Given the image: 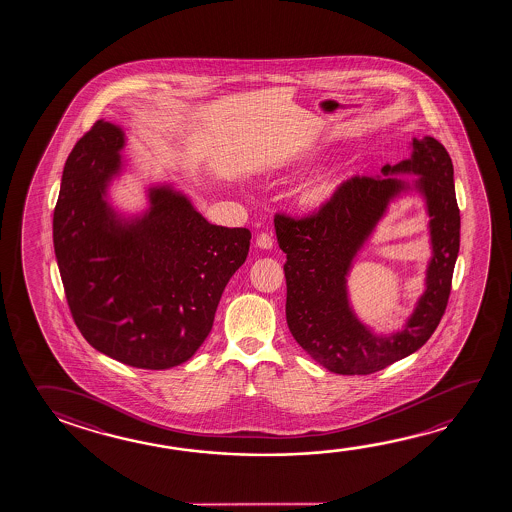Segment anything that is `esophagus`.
<instances>
[{"instance_id": "obj_1", "label": "esophagus", "mask_w": 512, "mask_h": 512, "mask_svg": "<svg viewBox=\"0 0 512 512\" xmlns=\"http://www.w3.org/2000/svg\"><path fill=\"white\" fill-rule=\"evenodd\" d=\"M255 244L259 246L260 250H271V248H273V237L266 234V232H262V234L257 235Z\"/></svg>"}]
</instances>
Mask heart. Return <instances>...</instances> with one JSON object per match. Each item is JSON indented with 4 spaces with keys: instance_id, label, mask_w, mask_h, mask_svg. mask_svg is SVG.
<instances>
[{
    "instance_id": "heart-1",
    "label": "heart",
    "mask_w": 512,
    "mask_h": 512,
    "mask_svg": "<svg viewBox=\"0 0 512 512\" xmlns=\"http://www.w3.org/2000/svg\"><path fill=\"white\" fill-rule=\"evenodd\" d=\"M346 180V173L343 168L332 169L325 175L318 176L310 184L305 185L300 193V203L303 209L319 210L323 209L327 203L332 202L336 196L339 187Z\"/></svg>"
}]
</instances>
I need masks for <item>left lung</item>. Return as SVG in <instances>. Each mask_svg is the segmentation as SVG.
Listing matches in <instances>:
<instances>
[{
  "mask_svg": "<svg viewBox=\"0 0 512 512\" xmlns=\"http://www.w3.org/2000/svg\"><path fill=\"white\" fill-rule=\"evenodd\" d=\"M420 176L409 186L391 174ZM409 188L423 193L431 221L433 259L428 289L400 333L377 337L352 314L345 277L388 202ZM285 260V318L296 343L337 375H369L419 350L443 318L461 244L453 164L434 137L412 139L411 159L384 166L382 176H352L332 202L303 218L275 216Z\"/></svg>",
  "mask_w": 512,
  "mask_h": 512,
  "instance_id": "8db88e82",
  "label": "left lung"
}]
</instances>
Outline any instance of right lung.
<instances>
[{
	"label": "right lung",
	"instance_id": "1",
	"mask_svg": "<svg viewBox=\"0 0 512 512\" xmlns=\"http://www.w3.org/2000/svg\"><path fill=\"white\" fill-rule=\"evenodd\" d=\"M125 132L109 121L69 153L53 212V246L85 341L126 366L168 369L209 336L221 294L250 250L248 228L212 225L187 196L150 187V209L118 218L105 200Z\"/></svg>",
	"mask_w": 512,
	"mask_h": 512
}]
</instances>
